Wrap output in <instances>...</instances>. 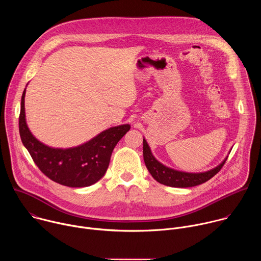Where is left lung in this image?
Masks as SVG:
<instances>
[{"label": "left lung", "mask_w": 261, "mask_h": 261, "mask_svg": "<svg viewBox=\"0 0 261 261\" xmlns=\"http://www.w3.org/2000/svg\"><path fill=\"white\" fill-rule=\"evenodd\" d=\"M143 160L147 170L150 171L152 176L160 184L169 187H177V188H188L194 187V186L203 184L212 178L215 174H217L223 165L225 164L227 158L223 161L217 167L199 173H190V172H182L178 170L171 169L161 164L159 161L155 159L153 156L151 148L148 146L146 140L143 138Z\"/></svg>", "instance_id": "8db88e82"}]
</instances>
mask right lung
Segmentation results:
<instances>
[{"label":"right lung","mask_w":261,"mask_h":261,"mask_svg":"<svg viewBox=\"0 0 261 261\" xmlns=\"http://www.w3.org/2000/svg\"><path fill=\"white\" fill-rule=\"evenodd\" d=\"M24 95L25 89L21 96L19 134L35 164L48 178L67 187H88L98 181L108 168L115 146L130 130V125L109 128L76 147H49L36 139L27 126Z\"/></svg>","instance_id":"add662e5"}]
</instances>
